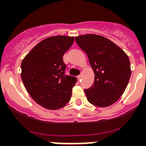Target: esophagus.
I'll use <instances>...</instances> for the list:
<instances>
[{
    "label": "esophagus",
    "mask_w": 146,
    "mask_h": 146,
    "mask_svg": "<svg viewBox=\"0 0 146 146\" xmlns=\"http://www.w3.org/2000/svg\"><path fill=\"white\" fill-rule=\"evenodd\" d=\"M81 77H82V75H81V74H80V75L77 76V79H78V80H80Z\"/></svg>",
    "instance_id": "34e87169"
}]
</instances>
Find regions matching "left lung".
Masks as SVG:
<instances>
[{
	"label": "left lung",
	"instance_id": "1",
	"mask_svg": "<svg viewBox=\"0 0 146 146\" xmlns=\"http://www.w3.org/2000/svg\"><path fill=\"white\" fill-rule=\"evenodd\" d=\"M75 40L86 53L95 74L93 86L84 90L87 100L99 107L112 105L123 94L129 80L128 56L115 43L100 35L86 34Z\"/></svg>",
	"mask_w": 146,
	"mask_h": 146
}]
</instances>
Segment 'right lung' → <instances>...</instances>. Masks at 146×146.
Returning <instances> with one entry per match:
<instances>
[{
    "mask_svg": "<svg viewBox=\"0 0 146 146\" xmlns=\"http://www.w3.org/2000/svg\"><path fill=\"white\" fill-rule=\"evenodd\" d=\"M73 36H50L36 44L21 63V79L32 99L48 110L69 103L75 76L66 75L63 56L73 45Z\"/></svg>",
    "mask_w": 146,
    "mask_h": 146,
    "instance_id": "right-lung-1",
    "label": "right lung"
}]
</instances>
